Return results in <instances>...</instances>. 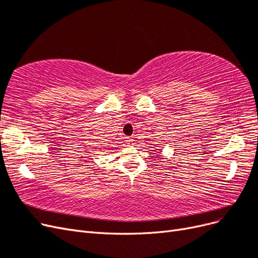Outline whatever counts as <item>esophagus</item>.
I'll return each mask as SVG.
<instances>
[{"label":"esophagus","mask_w":258,"mask_h":258,"mask_svg":"<svg viewBox=\"0 0 258 258\" xmlns=\"http://www.w3.org/2000/svg\"><path fill=\"white\" fill-rule=\"evenodd\" d=\"M127 142H128L129 146H130V145H134V139H132V138H128V140H127Z\"/></svg>","instance_id":"1"}]
</instances>
